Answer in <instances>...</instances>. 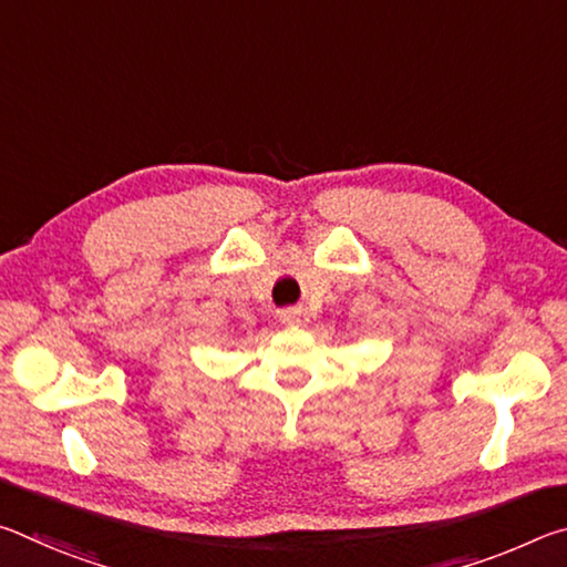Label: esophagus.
<instances>
[{"label":"esophagus","instance_id":"34e87169","mask_svg":"<svg viewBox=\"0 0 567 567\" xmlns=\"http://www.w3.org/2000/svg\"><path fill=\"white\" fill-rule=\"evenodd\" d=\"M282 322L285 324H302L305 322V312L302 310H285L282 312Z\"/></svg>","mask_w":567,"mask_h":567}]
</instances>
